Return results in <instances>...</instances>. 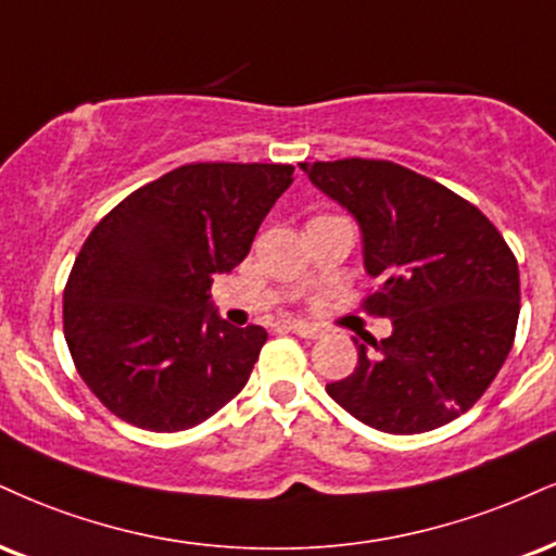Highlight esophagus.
I'll use <instances>...</instances> for the list:
<instances>
[{
    "mask_svg": "<svg viewBox=\"0 0 556 556\" xmlns=\"http://www.w3.org/2000/svg\"><path fill=\"white\" fill-rule=\"evenodd\" d=\"M290 331L298 333V337H303V339H318L320 333H324L318 326L305 324V320H290Z\"/></svg>",
    "mask_w": 556,
    "mask_h": 556,
    "instance_id": "1",
    "label": "esophagus"
}]
</instances>
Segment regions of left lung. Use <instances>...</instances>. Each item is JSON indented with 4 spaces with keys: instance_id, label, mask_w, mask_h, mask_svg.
I'll list each match as a JSON object with an SVG mask.
<instances>
[{
    "instance_id": "left-lung-1",
    "label": "left lung",
    "mask_w": 556,
    "mask_h": 556,
    "mask_svg": "<svg viewBox=\"0 0 556 556\" xmlns=\"http://www.w3.org/2000/svg\"><path fill=\"white\" fill-rule=\"evenodd\" d=\"M363 230L388 339L357 344L352 376L326 386L359 422L391 434L443 427L492 386L515 342L520 274L500 230L464 197L391 160L300 163Z\"/></svg>"
}]
</instances>
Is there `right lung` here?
<instances>
[{
  "label": "right lung",
  "mask_w": 556,
  "mask_h": 556,
  "mask_svg": "<svg viewBox=\"0 0 556 556\" xmlns=\"http://www.w3.org/2000/svg\"><path fill=\"white\" fill-rule=\"evenodd\" d=\"M292 173L274 163L180 165L92 227L64 287V339L111 414L180 432L243 391L266 331L219 318L210 287L249 256Z\"/></svg>",
  "instance_id": "add662e5"
}]
</instances>
